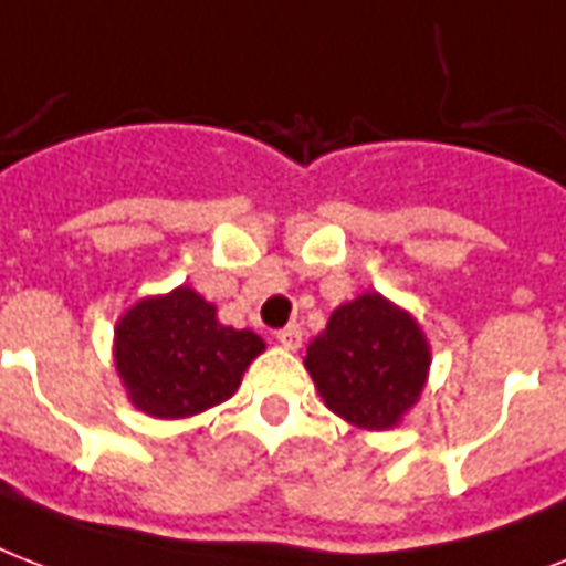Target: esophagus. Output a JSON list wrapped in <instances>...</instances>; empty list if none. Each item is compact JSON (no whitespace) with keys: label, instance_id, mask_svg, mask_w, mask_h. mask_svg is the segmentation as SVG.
<instances>
[{"label":"esophagus","instance_id":"obj_1","mask_svg":"<svg viewBox=\"0 0 566 566\" xmlns=\"http://www.w3.org/2000/svg\"><path fill=\"white\" fill-rule=\"evenodd\" d=\"M302 337H305V332H302L300 323H291V326L279 332V344H282L284 349H291V353H296V349H300V346H302Z\"/></svg>","mask_w":566,"mask_h":566}]
</instances>
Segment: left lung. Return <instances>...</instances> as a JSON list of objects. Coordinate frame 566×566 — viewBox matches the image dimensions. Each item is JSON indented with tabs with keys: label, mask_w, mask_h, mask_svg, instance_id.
Returning <instances> with one entry per match:
<instances>
[{
	"label": "left lung",
	"mask_w": 566,
	"mask_h": 566,
	"mask_svg": "<svg viewBox=\"0 0 566 566\" xmlns=\"http://www.w3.org/2000/svg\"><path fill=\"white\" fill-rule=\"evenodd\" d=\"M319 399L355 429L390 431L420 402L431 344L417 317L376 291L332 311L305 353Z\"/></svg>",
	"instance_id": "1"
}]
</instances>
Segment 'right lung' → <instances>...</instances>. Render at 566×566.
I'll use <instances>...</instances> for the list:
<instances>
[{
	"instance_id": "add662e5",
	"label": "right lung",
	"mask_w": 566,
	"mask_h": 566,
	"mask_svg": "<svg viewBox=\"0 0 566 566\" xmlns=\"http://www.w3.org/2000/svg\"><path fill=\"white\" fill-rule=\"evenodd\" d=\"M266 344L222 326L217 305L193 287L144 296L114 326V367L128 402L155 420H185L238 394Z\"/></svg>"
}]
</instances>
